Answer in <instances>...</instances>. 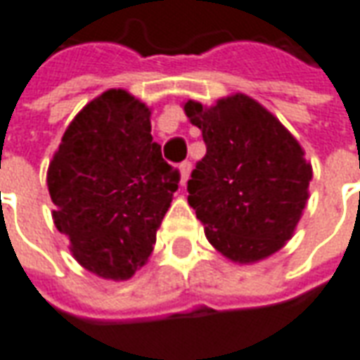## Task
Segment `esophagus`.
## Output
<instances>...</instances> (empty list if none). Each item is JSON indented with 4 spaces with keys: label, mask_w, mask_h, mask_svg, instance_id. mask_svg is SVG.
I'll return each mask as SVG.
<instances>
[{
    "label": "esophagus",
    "mask_w": 360,
    "mask_h": 360,
    "mask_svg": "<svg viewBox=\"0 0 360 360\" xmlns=\"http://www.w3.org/2000/svg\"><path fill=\"white\" fill-rule=\"evenodd\" d=\"M190 172H192V162H182L180 164V184L186 186L188 182V178H190Z\"/></svg>",
    "instance_id": "esophagus-1"
}]
</instances>
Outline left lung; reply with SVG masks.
I'll return each instance as SVG.
<instances>
[{
  "instance_id": "8db88e82",
  "label": "left lung",
  "mask_w": 360,
  "mask_h": 360,
  "mask_svg": "<svg viewBox=\"0 0 360 360\" xmlns=\"http://www.w3.org/2000/svg\"><path fill=\"white\" fill-rule=\"evenodd\" d=\"M184 112L206 142V156L188 180V204L208 242L238 264L279 252L309 198L313 170L299 142L242 93L214 107L188 101Z\"/></svg>"
}]
</instances>
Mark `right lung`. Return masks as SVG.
Here are the masks:
<instances>
[{"mask_svg":"<svg viewBox=\"0 0 360 360\" xmlns=\"http://www.w3.org/2000/svg\"><path fill=\"white\" fill-rule=\"evenodd\" d=\"M178 182L152 141L150 108L122 89L73 118L47 170L57 230L75 259L105 279H129L146 264Z\"/></svg>","mask_w":360,"mask_h":360,"instance_id":"right-lung-1","label":"right lung"}]
</instances>
